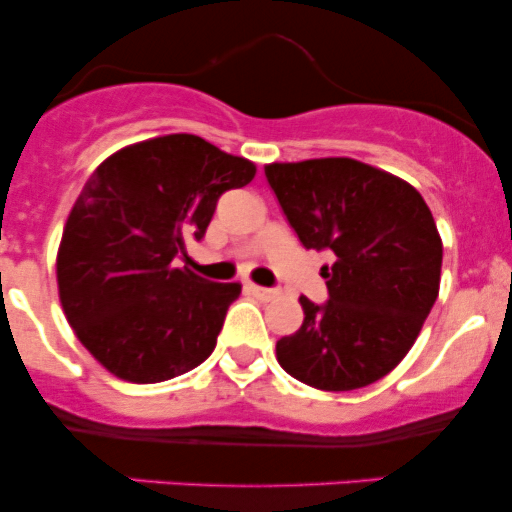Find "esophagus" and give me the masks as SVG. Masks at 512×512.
I'll use <instances>...</instances> for the list:
<instances>
[{
  "mask_svg": "<svg viewBox=\"0 0 512 512\" xmlns=\"http://www.w3.org/2000/svg\"><path fill=\"white\" fill-rule=\"evenodd\" d=\"M248 291L252 296L260 298V301H269V298L276 296L274 289H267V286H257V284H248Z\"/></svg>",
  "mask_w": 512,
  "mask_h": 512,
  "instance_id": "esophagus-1",
  "label": "esophagus"
}]
</instances>
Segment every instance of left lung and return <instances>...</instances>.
<instances>
[{
  "instance_id": "obj_1",
  "label": "left lung",
  "mask_w": 512,
  "mask_h": 512,
  "mask_svg": "<svg viewBox=\"0 0 512 512\" xmlns=\"http://www.w3.org/2000/svg\"><path fill=\"white\" fill-rule=\"evenodd\" d=\"M305 250H330L327 301L276 342L281 368L327 392L366 387L407 356L438 298L443 243L424 197L354 158L264 168Z\"/></svg>"
}]
</instances>
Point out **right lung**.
<instances>
[{
  "mask_svg": "<svg viewBox=\"0 0 512 512\" xmlns=\"http://www.w3.org/2000/svg\"><path fill=\"white\" fill-rule=\"evenodd\" d=\"M252 178L245 158L168 134L117 151L86 180L62 233L57 286L79 342L117 378L163 383L214 351L240 284L175 260L204 238L223 192Z\"/></svg>",
  "mask_w": 512,
  "mask_h": 512,
  "instance_id": "add662e5",
  "label": "right lung"
}]
</instances>
